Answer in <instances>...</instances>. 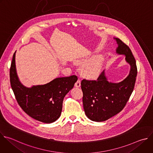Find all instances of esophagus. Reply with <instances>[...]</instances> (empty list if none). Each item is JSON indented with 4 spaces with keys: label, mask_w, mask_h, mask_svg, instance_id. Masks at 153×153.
Here are the masks:
<instances>
[{
    "label": "esophagus",
    "mask_w": 153,
    "mask_h": 153,
    "mask_svg": "<svg viewBox=\"0 0 153 153\" xmlns=\"http://www.w3.org/2000/svg\"><path fill=\"white\" fill-rule=\"evenodd\" d=\"M81 80L80 79H78V80H77V82L75 83V86L77 88H79L81 85Z\"/></svg>",
    "instance_id": "obj_1"
}]
</instances>
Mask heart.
<instances>
[{
  "label": "heart",
  "mask_w": 153,
  "mask_h": 153,
  "mask_svg": "<svg viewBox=\"0 0 153 153\" xmlns=\"http://www.w3.org/2000/svg\"><path fill=\"white\" fill-rule=\"evenodd\" d=\"M85 61V59L82 60L83 62ZM101 65H102V60L101 57L98 56H95L84 64L83 67V73L84 75L88 78H94L100 73Z\"/></svg>",
  "instance_id": "b5f03b06"
}]
</instances>
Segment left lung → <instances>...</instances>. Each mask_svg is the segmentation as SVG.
<instances>
[{
  "label": "left lung",
  "instance_id": "8db88e82",
  "mask_svg": "<svg viewBox=\"0 0 153 153\" xmlns=\"http://www.w3.org/2000/svg\"><path fill=\"white\" fill-rule=\"evenodd\" d=\"M118 47L117 52L126 56L130 65L129 75L118 83L109 82L104 71L97 80L83 79L81 88L83 104L86 117L93 121H106L120 112L125 107L133 91L137 76L136 60L129 47L120 38H115Z\"/></svg>",
  "mask_w": 153,
  "mask_h": 153
}]
</instances>
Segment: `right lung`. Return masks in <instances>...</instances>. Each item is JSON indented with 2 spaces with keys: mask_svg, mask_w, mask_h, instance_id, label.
<instances>
[{
  "mask_svg": "<svg viewBox=\"0 0 153 153\" xmlns=\"http://www.w3.org/2000/svg\"><path fill=\"white\" fill-rule=\"evenodd\" d=\"M14 53L10 71V83L18 104L32 118L52 123L60 117L63 100L77 80V76L59 77L44 85L26 88L17 76Z\"/></svg>",
  "mask_w": 153,
  "mask_h": 153,
  "instance_id": "obj_1",
  "label": "right lung"
}]
</instances>
